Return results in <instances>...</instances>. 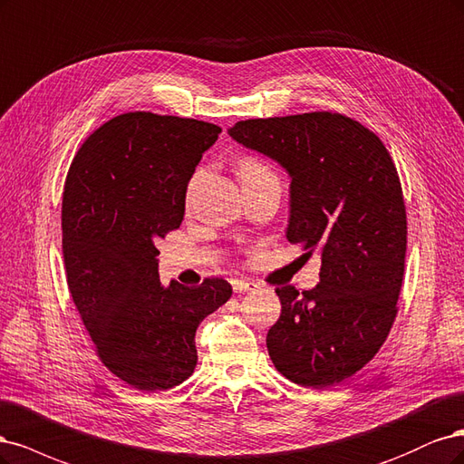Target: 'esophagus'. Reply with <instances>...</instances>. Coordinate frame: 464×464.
Listing matches in <instances>:
<instances>
[{
	"label": "esophagus",
	"mask_w": 464,
	"mask_h": 464,
	"mask_svg": "<svg viewBox=\"0 0 464 464\" xmlns=\"http://www.w3.org/2000/svg\"><path fill=\"white\" fill-rule=\"evenodd\" d=\"M256 287H258L256 283H252V281H245V279H235V281H233V291H235L237 295L248 293V291L256 289Z\"/></svg>",
	"instance_id": "obj_1"
}]
</instances>
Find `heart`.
I'll return each mask as SVG.
<instances>
[{
	"mask_svg": "<svg viewBox=\"0 0 464 464\" xmlns=\"http://www.w3.org/2000/svg\"><path fill=\"white\" fill-rule=\"evenodd\" d=\"M267 175H274L272 169L266 166L264 161H260L258 158H243L238 161V177H241V181H254V179H260V177H267ZM192 188V181L188 185V190Z\"/></svg>",
	"mask_w": 464,
	"mask_h": 464,
	"instance_id": "b5f03b06",
	"label": "heart"
}]
</instances>
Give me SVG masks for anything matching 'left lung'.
<instances>
[{"instance_id":"1","label":"left lung","mask_w":464,"mask_h":464,"mask_svg":"<svg viewBox=\"0 0 464 464\" xmlns=\"http://www.w3.org/2000/svg\"><path fill=\"white\" fill-rule=\"evenodd\" d=\"M229 134L289 171L287 238L322 258L316 287L276 289L267 353L298 385H337L376 356L397 316L407 210L395 163L376 132L332 111L246 119Z\"/></svg>"}]
</instances>
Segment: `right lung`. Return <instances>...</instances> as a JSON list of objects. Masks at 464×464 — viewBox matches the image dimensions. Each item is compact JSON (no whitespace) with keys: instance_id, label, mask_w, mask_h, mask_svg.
<instances>
[{"instance_id":"obj_1","label":"right lung","mask_w":464,"mask_h":464,"mask_svg":"<svg viewBox=\"0 0 464 464\" xmlns=\"http://www.w3.org/2000/svg\"><path fill=\"white\" fill-rule=\"evenodd\" d=\"M219 132L198 119L117 115L84 140L65 179L69 293L103 366L134 390L183 383L198 324L233 293L221 277L163 287L158 276L156 243L181 226L188 179Z\"/></svg>"}]
</instances>
